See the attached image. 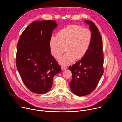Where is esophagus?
<instances>
[{"instance_id":"obj_1","label":"esophagus","mask_w":122,"mask_h":122,"mask_svg":"<svg viewBox=\"0 0 122 122\" xmlns=\"http://www.w3.org/2000/svg\"><path fill=\"white\" fill-rule=\"evenodd\" d=\"M61 69H62V71H65V70L67 69V67H64V66H62Z\"/></svg>"}]
</instances>
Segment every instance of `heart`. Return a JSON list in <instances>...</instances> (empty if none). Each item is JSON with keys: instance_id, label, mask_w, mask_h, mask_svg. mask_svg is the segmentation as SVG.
<instances>
[{"instance_id": "b5f03b06", "label": "heart", "mask_w": 122, "mask_h": 122, "mask_svg": "<svg viewBox=\"0 0 122 122\" xmlns=\"http://www.w3.org/2000/svg\"><path fill=\"white\" fill-rule=\"evenodd\" d=\"M92 39L90 30L76 25H70L61 30L57 36H52L49 41L51 53L58 59L65 51L67 52L59 60L61 65L72 63L75 60L82 58L89 48Z\"/></svg>"}]
</instances>
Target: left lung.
Wrapping results in <instances>:
<instances>
[{"label":"left lung","instance_id":"1","mask_svg":"<svg viewBox=\"0 0 122 122\" xmlns=\"http://www.w3.org/2000/svg\"><path fill=\"white\" fill-rule=\"evenodd\" d=\"M84 22L89 25L92 34L90 46L80 60L69 67L72 75L70 88L74 94L80 96L91 93L104 72L101 36L93 22L85 20Z\"/></svg>","mask_w":122,"mask_h":122}]
</instances>
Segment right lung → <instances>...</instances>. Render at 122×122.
Here are the masks:
<instances>
[{"instance_id": "1", "label": "right lung", "mask_w": 122, "mask_h": 122, "mask_svg": "<svg viewBox=\"0 0 122 122\" xmlns=\"http://www.w3.org/2000/svg\"><path fill=\"white\" fill-rule=\"evenodd\" d=\"M58 24L53 20L36 21L21 34L17 46L16 67L31 92L44 94L52 87L61 68L51 54L49 41Z\"/></svg>"}]
</instances>
